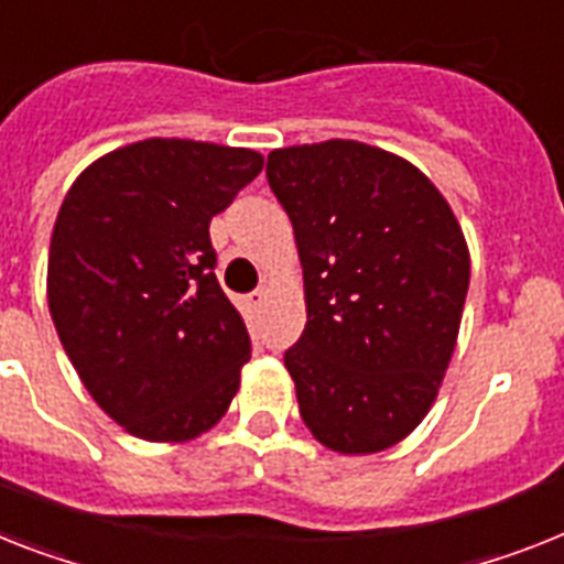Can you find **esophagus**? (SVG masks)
<instances>
[{
	"label": "esophagus",
	"mask_w": 564,
	"mask_h": 564,
	"mask_svg": "<svg viewBox=\"0 0 564 564\" xmlns=\"http://www.w3.org/2000/svg\"><path fill=\"white\" fill-rule=\"evenodd\" d=\"M248 302L250 308H262L264 302H268V291H264V288H256L253 293H248Z\"/></svg>",
	"instance_id": "34e87169"
}]
</instances>
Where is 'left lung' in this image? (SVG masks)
<instances>
[{
  "label": "left lung",
  "instance_id": "obj_1",
  "mask_svg": "<svg viewBox=\"0 0 564 564\" xmlns=\"http://www.w3.org/2000/svg\"><path fill=\"white\" fill-rule=\"evenodd\" d=\"M308 323L285 351L300 415L343 455L383 453L426 417L453 360L469 250L438 187L360 141L273 149Z\"/></svg>",
  "mask_w": 564,
  "mask_h": 564
}]
</instances>
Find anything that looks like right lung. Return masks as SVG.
I'll return each instance as SVG.
<instances>
[{"instance_id":"add662e5","label":"right lung","mask_w":564,"mask_h":564,"mask_svg":"<svg viewBox=\"0 0 564 564\" xmlns=\"http://www.w3.org/2000/svg\"><path fill=\"white\" fill-rule=\"evenodd\" d=\"M253 149L149 138L80 172L54 221L48 308L88 394L134 438L178 444L239 392L250 334L209 221L262 172Z\"/></svg>"}]
</instances>
